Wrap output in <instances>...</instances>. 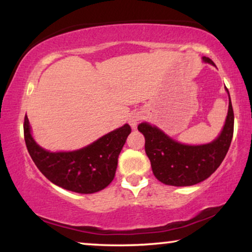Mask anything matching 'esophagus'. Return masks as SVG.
I'll use <instances>...</instances> for the list:
<instances>
[{
    "label": "esophagus",
    "mask_w": 252,
    "mask_h": 252,
    "mask_svg": "<svg viewBox=\"0 0 252 252\" xmlns=\"http://www.w3.org/2000/svg\"><path fill=\"white\" fill-rule=\"evenodd\" d=\"M141 120H142V116H141L140 113H132V115L128 117V124L132 128H136L137 124H139Z\"/></svg>",
    "instance_id": "34e87169"
}]
</instances>
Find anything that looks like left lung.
<instances>
[{
	"label": "left lung",
	"instance_id": "8db88e82",
	"mask_svg": "<svg viewBox=\"0 0 252 252\" xmlns=\"http://www.w3.org/2000/svg\"><path fill=\"white\" fill-rule=\"evenodd\" d=\"M203 61L215 65L209 57H203ZM137 129L146 139L144 149L158 180L175 187L196 185L208 179L220 166L229 149L234 132L232 102L229 97L225 126L211 143L201 146L181 144L148 123L140 124Z\"/></svg>",
	"mask_w": 252,
	"mask_h": 252
}]
</instances>
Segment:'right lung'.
<instances>
[{
  "label": "right lung",
  "instance_id": "add662e5",
  "mask_svg": "<svg viewBox=\"0 0 252 252\" xmlns=\"http://www.w3.org/2000/svg\"><path fill=\"white\" fill-rule=\"evenodd\" d=\"M129 133L130 127L125 124L82 149L50 153L33 140L27 116L24 120L27 150L41 173L56 186L80 194H93L110 185Z\"/></svg>",
  "mask_w": 252,
  "mask_h": 252
}]
</instances>
